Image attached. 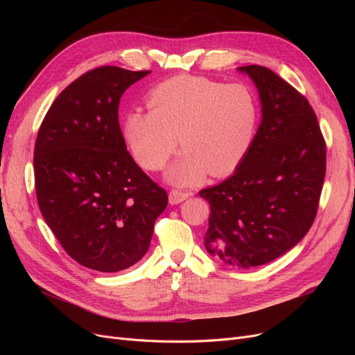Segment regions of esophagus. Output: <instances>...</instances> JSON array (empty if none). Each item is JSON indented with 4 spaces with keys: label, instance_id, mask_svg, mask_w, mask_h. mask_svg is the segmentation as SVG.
I'll list each match as a JSON object with an SVG mask.
<instances>
[{
    "label": "esophagus",
    "instance_id": "34e87169",
    "mask_svg": "<svg viewBox=\"0 0 355 355\" xmlns=\"http://www.w3.org/2000/svg\"><path fill=\"white\" fill-rule=\"evenodd\" d=\"M191 194L189 192H184V191H178V189H171L168 194V202L173 206V204H179L182 201H185Z\"/></svg>",
    "mask_w": 355,
    "mask_h": 355
}]
</instances>
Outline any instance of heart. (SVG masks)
Returning <instances> with one entry per match:
<instances>
[{
    "mask_svg": "<svg viewBox=\"0 0 355 355\" xmlns=\"http://www.w3.org/2000/svg\"><path fill=\"white\" fill-rule=\"evenodd\" d=\"M146 103L149 112L137 110L124 118V141L148 170L163 168L179 141L184 151L166 173L179 187L197 184L207 171L216 178L232 173L259 125V105L241 84L180 75L158 84Z\"/></svg>",
    "mask_w": 355,
    "mask_h": 355,
    "instance_id": "b5f03b06",
    "label": "heart"
}]
</instances>
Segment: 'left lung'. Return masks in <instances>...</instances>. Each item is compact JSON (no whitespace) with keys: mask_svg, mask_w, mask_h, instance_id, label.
Masks as SVG:
<instances>
[{"mask_svg":"<svg viewBox=\"0 0 355 355\" xmlns=\"http://www.w3.org/2000/svg\"><path fill=\"white\" fill-rule=\"evenodd\" d=\"M239 71L259 92L262 121L234 175L200 197L211 210L207 252L253 268L280 257L309 231L326 176V142L305 96L265 67Z\"/></svg>","mask_w":355,"mask_h":355,"instance_id":"1","label":"left lung"}]
</instances>
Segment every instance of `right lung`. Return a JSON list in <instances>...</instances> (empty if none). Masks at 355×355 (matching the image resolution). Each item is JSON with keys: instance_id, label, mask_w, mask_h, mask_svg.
I'll list each match as a JSON object with an SVG mask.
<instances>
[{"instance_id": "1", "label": "right lung", "mask_w": 355, "mask_h": 355, "mask_svg": "<svg viewBox=\"0 0 355 355\" xmlns=\"http://www.w3.org/2000/svg\"><path fill=\"white\" fill-rule=\"evenodd\" d=\"M149 71L101 67L71 83L38 130L37 200L49 228L80 265L127 270L145 256L167 192L128 154L118 105Z\"/></svg>"}]
</instances>
